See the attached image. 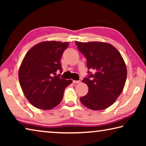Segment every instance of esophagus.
<instances>
[{"mask_svg": "<svg viewBox=\"0 0 146 146\" xmlns=\"http://www.w3.org/2000/svg\"><path fill=\"white\" fill-rule=\"evenodd\" d=\"M73 84H76L80 83V80H73Z\"/></svg>", "mask_w": 146, "mask_h": 146, "instance_id": "obj_1", "label": "esophagus"}]
</instances>
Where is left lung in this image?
Here are the masks:
<instances>
[{
  "instance_id": "1",
  "label": "left lung",
  "mask_w": 146,
  "mask_h": 146,
  "mask_svg": "<svg viewBox=\"0 0 146 146\" xmlns=\"http://www.w3.org/2000/svg\"><path fill=\"white\" fill-rule=\"evenodd\" d=\"M87 59L88 75L82 82L88 93L80 97L84 106L92 110H102L114 103L122 92L127 78V68L120 53L106 42H75Z\"/></svg>"
}]
</instances>
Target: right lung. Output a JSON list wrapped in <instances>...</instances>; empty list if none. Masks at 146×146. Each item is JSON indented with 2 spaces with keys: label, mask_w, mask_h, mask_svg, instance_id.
I'll list each match as a JSON object with an SVG mask.
<instances>
[{
  "label": "right lung",
  "mask_w": 146,
  "mask_h": 146,
  "mask_svg": "<svg viewBox=\"0 0 146 146\" xmlns=\"http://www.w3.org/2000/svg\"><path fill=\"white\" fill-rule=\"evenodd\" d=\"M69 42L46 41L28 51L19 71V82L24 95L36 108L48 110L62 100L65 88L72 83L56 75L62 73L60 58Z\"/></svg>",
  "instance_id": "1"
}]
</instances>
